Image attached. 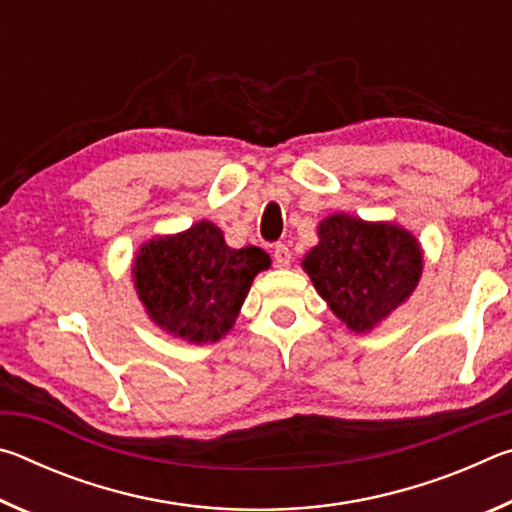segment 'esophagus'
<instances>
[{
  "instance_id": "1",
  "label": "esophagus",
  "mask_w": 512,
  "mask_h": 512,
  "mask_svg": "<svg viewBox=\"0 0 512 512\" xmlns=\"http://www.w3.org/2000/svg\"><path fill=\"white\" fill-rule=\"evenodd\" d=\"M273 259H275V266L280 268H287L291 264V250L287 244H277L273 248Z\"/></svg>"
}]
</instances>
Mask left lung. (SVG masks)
<instances>
[{
    "label": "left lung",
    "mask_w": 512,
    "mask_h": 512,
    "mask_svg": "<svg viewBox=\"0 0 512 512\" xmlns=\"http://www.w3.org/2000/svg\"><path fill=\"white\" fill-rule=\"evenodd\" d=\"M318 239L302 268L352 332H370L418 287L422 248L400 225L339 212L320 221Z\"/></svg>",
    "instance_id": "obj_1"
}]
</instances>
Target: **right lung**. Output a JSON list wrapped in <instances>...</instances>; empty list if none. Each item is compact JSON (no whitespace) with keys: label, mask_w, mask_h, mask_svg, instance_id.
Wrapping results in <instances>:
<instances>
[{"label":"right lung","mask_w":512,"mask_h":512,"mask_svg":"<svg viewBox=\"0 0 512 512\" xmlns=\"http://www.w3.org/2000/svg\"><path fill=\"white\" fill-rule=\"evenodd\" d=\"M271 266L262 248H230L212 221L142 244L133 282L146 314L189 343H214L230 332L255 275Z\"/></svg>","instance_id":"add662e5"}]
</instances>
